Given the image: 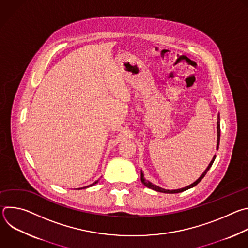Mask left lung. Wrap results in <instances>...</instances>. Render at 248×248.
<instances>
[{"instance_id": "1", "label": "left lung", "mask_w": 248, "mask_h": 248, "mask_svg": "<svg viewBox=\"0 0 248 248\" xmlns=\"http://www.w3.org/2000/svg\"><path fill=\"white\" fill-rule=\"evenodd\" d=\"M220 135H221V128H220V116L218 115V121H217V150L219 149V144H220ZM215 158H216V156H214V157H213V159H212V161L210 162L209 166H208V167H207V169L204 170V172L200 175V178H199L198 180H196L193 184H191L190 186H186V187H184V188L173 189V190H169V189H164V188H162V187H159V186H157L153 185L152 183H150V182H148V181H146V180L144 179V174H143L142 170H141V183H142L146 187L151 188V189H153V190H156V191H158V192H163V193H179V192H183V191H185V190H187V189H189V188H191V187L195 186L196 185H198V184L201 182V180L204 178L205 174L207 173V171H208V170H209V169L211 168V166L213 165V163H214V161H215Z\"/></svg>"}]
</instances>
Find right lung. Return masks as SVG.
<instances>
[{"instance_id": "add662e5", "label": "right lung", "mask_w": 248, "mask_h": 248, "mask_svg": "<svg viewBox=\"0 0 248 248\" xmlns=\"http://www.w3.org/2000/svg\"><path fill=\"white\" fill-rule=\"evenodd\" d=\"M97 183H98V181H96V182H95V183H93V184H92V185H90V186H85V187H81V188H86V187H89V186H94V185H95V184H97ZM78 189H80V188H78Z\"/></svg>"}]
</instances>
